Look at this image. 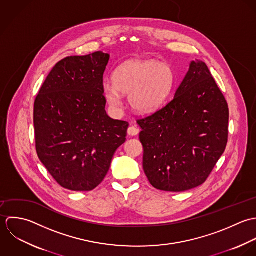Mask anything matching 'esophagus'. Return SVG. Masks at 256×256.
<instances>
[{"mask_svg": "<svg viewBox=\"0 0 256 256\" xmlns=\"http://www.w3.org/2000/svg\"><path fill=\"white\" fill-rule=\"evenodd\" d=\"M138 132H140V130H138L136 126H130L128 128V134L130 136H136Z\"/></svg>", "mask_w": 256, "mask_h": 256, "instance_id": "34e87169", "label": "esophagus"}]
</instances>
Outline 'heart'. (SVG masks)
I'll list each match as a JSON object with an SVG mask.
<instances>
[{"label":"heart","mask_w":256,"mask_h":256,"mask_svg":"<svg viewBox=\"0 0 256 256\" xmlns=\"http://www.w3.org/2000/svg\"><path fill=\"white\" fill-rule=\"evenodd\" d=\"M173 84L172 69L155 60H130L114 74V80H104L102 94L112 106L122 104V95H130V104L140 114L158 110L170 94Z\"/></svg>","instance_id":"b5f03b06"}]
</instances>
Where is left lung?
Masks as SVG:
<instances>
[{
	"mask_svg": "<svg viewBox=\"0 0 256 256\" xmlns=\"http://www.w3.org/2000/svg\"><path fill=\"white\" fill-rule=\"evenodd\" d=\"M228 116L208 66L192 61L174 98L138 120L144 170L154 188L183 192L202 185L226 150Z\"/></svg>",
	"mask_w": 256,
	"mask_h": 256,
	"instance_id": "1",
	"label": "left lung"
}]
</instances>
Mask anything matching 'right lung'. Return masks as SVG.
I'll use <instances>...</instances> for the list:
<instances>
[{"label": "right lung", "instance_id": "obj_1", "mask_svg": "<svg viewBox=\"0 0 256 256\" xmlns=\"http://www.w3.org/2000/svg\"><path fill=\"white\" fill-rule=\"evenodd\" d=\"M110 59L97 52L69 56L53 67L34 101L36 148L54 180L71 191L102 183L128 122L104 110L102 75Z\"/></svg>", "mask_w": 256, "mask_h": 256}]
</instances>
